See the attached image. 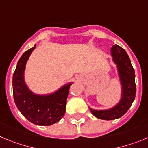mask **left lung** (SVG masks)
Masks as SVG:
<instances>
[{
    "instance_id": "obj_1",
    "label": "left lung",
    "mask_w": 148,
    "mask_h": 148,
    "mask_svg": "<svg viewBox=\"0 0 148 148\" xmlns=\"http://www.w3.org/2000/svg\"><path fill=\"white\" fill-rule=\"evenodd\" d=\"M111 55L118 69L121 85V96L120 101L108 110H95L89 108L91 112L96 118L103 120H114L123 116L134 101L136 93L135 71L125 50L115 45L111 47Z\"/></svg>"
}]
</instances>
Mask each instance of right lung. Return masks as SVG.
Listing matches in <instances>:
<instances>
[{
	"label": "right lung",
	"mask_w": 148,
	"mask_h": 148,
	"mask_svg": "<svg viewBox=\"0 0 148 148\" xmlns=\"http://www.w3.org/2000/svg\"><path fill=\"white\" fill-rule=\"evenodd\" d=\"M34 47L21 56L12 77V91L18 110L29 121L36 125L50 126L55 124L65 115L67 97L73 83L64 85L55 92L37 95L32 92L24 80L26 64Z\"/></svg>",
	"instance_id": "add662e5"
}]
</instances>
